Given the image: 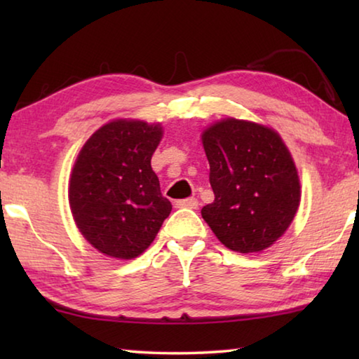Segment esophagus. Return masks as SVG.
Returning a JSON list of instances; mask_svg holds the SVG:
<instances>
[{
  "instance_id": "34e87169",
  "label": "esophagus",
  "mask_w": 359,
  "mask_h": 359,
  "mask_svg": "<svg viewBox=\"0 0 359 359\" xmlns=\"http://www.w3.org/2000/svg\"><path fill=\"white\" fill-rule=\"evenodd\" d=\"M198 199L196 198H187V199H179L175 201V208H187V209H198Z\"/></svg>"
}]
</instances>
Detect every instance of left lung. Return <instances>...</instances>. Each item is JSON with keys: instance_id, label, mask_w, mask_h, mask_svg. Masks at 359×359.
I'll return each mask as SVG.
<instances>
[{"instance_id": "left-lung-1", "label": "left lung", "mask_w": 359, "mask_h": 359, "mask_svg": "<svg viewBox=\"0 0 359 359\" xmlns=\"http://www.w3.org/2000/svg\"><path fill=\"white\" fill-rule=\"evenodd\" d=\"M215 199L201 215L224 247L261 252L283 236L301 201L287 145L274 130L224 118L203 133Z\"/></svg>"}]
</instances>
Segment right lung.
<instances>
[{"label": "right lung", "mask_w": 359, "mask_h": 359, "mask_svg": "<svg viewBox=\"0 0 359 359\" xmlns=\"http://www.w3.org/2000/svg\"><path fill=\"white\" fill-rule=\"evenodd\" d=\"M160 125L114 120L93 133L79 154L69 182V205L82 236L107 257L141 255L171 214L150 160Z\"/></svg>", "instance_id": "obj_1"}]
</instances>
